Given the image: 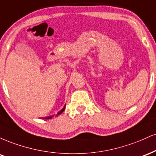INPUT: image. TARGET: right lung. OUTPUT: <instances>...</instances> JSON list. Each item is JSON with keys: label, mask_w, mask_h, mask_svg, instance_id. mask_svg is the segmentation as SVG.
I'll return each instance as SVG.
<instances>
[{"label": "right lung", "mask_w": 156, "mask_h": 156, "mask_svg": "<svg viewBox=\"0 0 156 156\" xmlns=\"http://www.w3.org/2000/svg\"><path fill=\"white\" fill-rule=\"evenodd\" d=\"M65 108H66V105H65V106H64V107L63 108V109H61V110H60V111L59 112H58V113H57V115H55V117H57V116H58V115H60V114H61V113H62V112H63L64 111V109H65ZM52 117H54V115H52V116H49V117H46V118H45V119H51V118H52Z\"/></svg>", "instance_id": "obj_1"}]
</instances>
